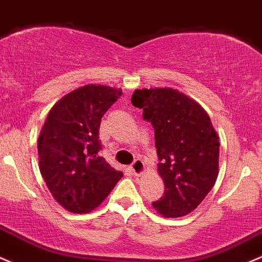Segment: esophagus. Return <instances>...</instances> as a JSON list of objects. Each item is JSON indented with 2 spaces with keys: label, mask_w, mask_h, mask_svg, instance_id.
Masks as SVG:
<instances>
[{
  "label": "esophagus",
  "mask_w": 262,
  "mask_h": 262,
  "mask_svg": "<svg viewBox=\"0 0 262 262\" xmlns=\"http://www.w3.org/2000/svg\"><path fill=\"white\" fill-rule=\"evenodd\" d=\"M130 169H132V172H133V174L136 176V177H138V176H142L143 173H144V170H145L144 162H143L142 159H136V161L133 162V164L130 166Z\"/></svg>",
  "instance_id": "34e87169"
}]
</instances>
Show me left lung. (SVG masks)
Here are the masks:
<instances>
[{
    "instance_id": "1",
    "label": "left lung",
    "mask_w": 262,
    "mask_h": 262,
    "mask_svg": "<svg viewBox=\"0 0 262 262\" xmlns=\"http://www.w3.org/2000/svg\"><path fill=\"white\" fill-rule=\"evenodd\" d=\"M132 104L152 123L164 193L153 207L164 217L188 214L219 176L220 142L206 110L172 88L136 90Z\"/></svg>"
}]
</instances>
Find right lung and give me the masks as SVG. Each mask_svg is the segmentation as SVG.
<instances>
[{"label": "right lung", "instance_id": "add662e5", "mask_svg": "<svg viewBox=\"0 0 262 262\" xmlns=\"http://www.w3.org/2000/svg\"><path fill=\"white\" fill-rule=\"evenodd\" d=\"M120 95L122 90L106 85H84L49 112L37 140L38 164L52 197L65 210L93 211L122 178L98 154L101 118Z\"/></svg>", "mask_w": 262, "mask_h": 262}]
</instances>
